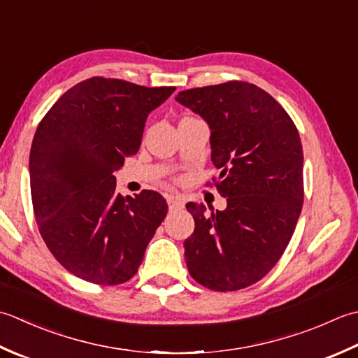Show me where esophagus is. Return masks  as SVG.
Masks as SVG:
<instances>
[{
  "label": "esophagus",
  "mask_w": 358,
  "mask_h": 358,
  "mask_svg": "<svg viewBox=\"0 0 358 358\" xmlns=\"http://www.w3.org/2000/svg\"><path fill=\"white\" fill-rule=\"evenodd\" d=\"M166 202H169L170 210H180L184 207V201L178 198V196H171V194L166 196Z\"/></svg>",
  "instance_id": "esophagus-1"
}]
</instances>
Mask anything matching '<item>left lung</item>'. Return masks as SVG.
Wrapping results in <instances>:
<instances>
[{
    "instance_id": "8db88e82",
    "label": "left lung",
    "mask_w": 358,
    "mask_h": 358,
    "mask_svg": "<svg viewBox=\"0 0 358 358\" xmlns=\"http://www.w3.org/2000/svg\"><path fill=\"white\" fill-rule=\"evenodd\" d=\"M176 100L206 119L213 184L227 208L207 215L188 202L193 235L184 241L194 281L233 292L259 281L280 261L301 213L303 147L294 120L257 85L225 82L180 91Z\"/></svg>"
}]
</instances>
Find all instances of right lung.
<instances>
[{"instance_id":"add662e5","label":"right lung","mask_w":358,"mask_h":358,"mask_svg":"<svg viewBox=\"0 0 358 358\" xmlns=\"http://www.w3.org/2000/svg\"><path fill=\"white\" fill-rule=\"evenodd\" d=\"M174 90L92 77L64 92L36 128L29 157L35 221L77 278L117 286L142 264L169 206L152 189L123 198L113 173L136 155L148 114Z\"/></svg>"}]
</instances>
